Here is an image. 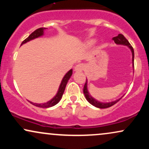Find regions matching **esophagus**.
Listing matches in <instances>:
<instances>
[{
    "instance_id": "esophagus-1",
    "label": "esophagus",
    "mask_w": 149,
    "mask_h": 149,
    "mask_svg": "<svg viewBox=\"0 0 149 149\" xmlns=\"http://www.w3.org/2000/svg\"><path fill=\"white\" fill-rule=\"evenodd\" d=\"M83 69H84V66H83V64H77L76 66H75V71H82L83 70Z\"/></svg>"
}]
</instances>
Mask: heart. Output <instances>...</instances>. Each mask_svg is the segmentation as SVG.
Returning <instances> with one entry per match:
<instances>
[{
    "instance_id": "b5f03b06",
    "label": "heart",
    "mask_w": 149,
    "mask_h": 149,
    "mask_svg": "<svg viewBox=\"0 0 149 149\" xmlns=\"http://www.w3.org/2000/svg\"><path fill=\"white\" fill-rule=\"evenodd\" d=\"M92 44H93V42H92V41H90V42H88V45H89V46L92 45Z\"/></svg>"
}]
</instances>
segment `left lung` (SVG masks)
<instances>
[{
  "mask_svg": "<svg viewBox=\"0 0 149 149\" xmlns=\"http://www.w3.org/2000/svg\"><path fill=\"white\" fill-rule=\"evenodd\" d=\"M113 40H114L115 43L118 44V45H124L126 46H128L130 47V49H131L132 51V64H133V67H134V49L133 47H132V45H130L129 41L127 40V39L125 38V36L123 34H118V36H116L114 38H113ZM83 93H84L85 98L86 100L88 101L89 103H90L92 105L95 106V107L97 108H100V109H107V108L111 107H112L113 105L117 103L118 101L120 100L121 98H120L119 100H117L114 102H109V103H103V102H98V101L95 100L93 97H91V95L89 94L88 90V80L86 79V82H85V85H84V88H83Z\"/></svg>",
  "mask_w": 149,
  "mask_h": 149,
  "instance_id": "8db88e82",
  "label": "left lung"
}]
</instances>
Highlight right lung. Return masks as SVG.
I'll list each match as a JSON object with an SVG mask.
<instances>
[{"instance_id": "obj_1", "label": "right lung", "mask_w": 149, "mask_h": 149, "mask_svg": "<svg viewBox=\"0 0 149 149\" xmlns=\"http://www.w3.org/2000/svg\"><path fill=\"white\" fill-rule=\"evenodd\" d=\"M45 29H46V28H43V27H42V28H39L36 31H34L33 33L30 34L28 38H26L25 40L22 42L21 45H23V44L26 43V42L30 41V40L42 36L43 35L44 30ZM72 73H73L72 69L69 70V71L66 73V75L64 76L62 80H61V84H60V85H59V90H58L57 95L53 97L52 100H49V102H46V103H43V104H36V103H33V102H29L30 103L32 104L34 106H36V107H40V108H49V107H53V106L56 105V104H57L58 102L61 100L63 94H64L65 88H66V84H67L69 78H71Z\"/></svg>"}]
</instances>
